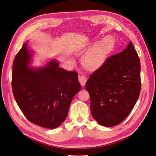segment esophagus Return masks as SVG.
Masks as SVG:
<instances>
[{
    "instance_id": "esophagus-1",
    "label": "esophagus",
    "mask_w": 156,
    "mask_h": 156,
    "mask_svg": "<svg viewBox=\"0 0 156 156\" xmlns=\"http://www.w3.org/2000/svg\"><path fill=\"white\" fill-rule=\"evenodd\" d=\"M78 80H79V82H80V84H81L82 86L83 87L84 85H85V83H86V82H87V78L85 76H78Z\"/></svg>"
}]
</instances>
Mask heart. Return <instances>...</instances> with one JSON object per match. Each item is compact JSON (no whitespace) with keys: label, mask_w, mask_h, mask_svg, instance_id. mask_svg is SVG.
<instances>
[{"label":"heart","mask_w":156,"mask_h":156,"mask_svg":"<svg viewBox=\"0 0 156 156\" xmlns=\"http://www.w3.org/2000/svg\"><path fill=\"white\" fill-rule=\"evenodd\" d=\"M115 44L116 39L113 36L104 37L90 46V50L83 58V63L91 69L100 67L113 51Z\"/></svg>","instance_id":"heart-1"}]
</instances>
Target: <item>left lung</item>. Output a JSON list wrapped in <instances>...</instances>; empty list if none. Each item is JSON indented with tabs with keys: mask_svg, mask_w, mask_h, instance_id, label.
<instances>
[{
	"mask_svg": "<svg viewBox=\"0 0 156 156\" xmlns=\"http://www.w3.org/2000/svg\"><path fill=\"white\" fill-rule=\"evenodd\" d=\"M140 65L132 41L108 58L85 85L93 117L100 125L115 126L128 117L140 91Z\"/></svg>",
	"mask_w": 156,
	"mask_h": 156,
	"instance_id": "obj_1",
	"label": "left lung"
}]
</instances>
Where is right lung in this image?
I'll return each mask as SVG.
<instances>
[{
    "label": "right lung",
    "instance_id": "obj_1",
    "mask_svg": "<svg viewBox=\"0 0 156 156\" xmlns=\"http://www.w3.org/2000/svg\"><path fill=\"white\" fill-rule=\"evenodd\" d=\"M34 51L28 41L17 54L13 63L14 97L24 116L43 128L54 129L66 119L75 94L81 89L76 72L59 67L52 59L42 67L30 66Z\"/></svg>",
    "mask_w": 156,
    "mask_h": 156
}]
</instances>
